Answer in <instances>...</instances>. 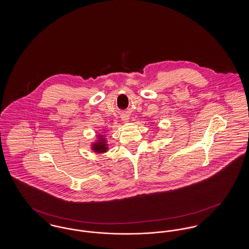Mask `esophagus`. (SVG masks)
<instances>
[{"instance_id": "34e87169", "label": "esophagus", "mask_w": 249, "mask_h": 249, "mask_svg": "<svg viewBox=\"0 0 249 249\" xmlns=\"http://www.w3.org/2000/svg\"><path fill=\"white\" fill-rule=\"evenodd\" d=\"M121 119H122V121H124V122H127V121H129V116L128 115H122L121 116Z\"/></svg>"}]
</instances>
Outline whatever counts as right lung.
Here are the masks:
<instances>
[{
  "mask_svg": "<svg viewBox=\"0 0 249 249\" xmlns=\"http://www.w3.org/2000/svg\"><path fill=\"white\" fill-rule=\"evenodd\" d=\"M91 149L95 153H106L108 150V144L104 135H98V140L91 144Z\"/></svg>",
  "mask_w": 249,
  "mask_h": 249,
  "instance_id": "obj_1",
  "label": "right lung"
}]
</instances>
